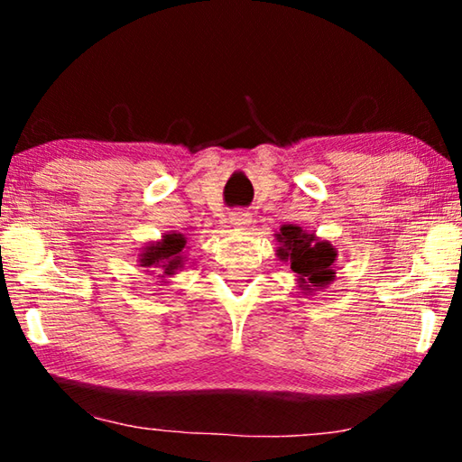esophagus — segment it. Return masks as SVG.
<instances>
[{
  "label": "esophagus",
  "instance_id": "1",
  "mask_svg": "<svg viewBox=\"0 0 462 462\" xmlns=\"http://www.w3.org/2000/svg\"><path fill=\"white\" fill-rule=\"evenodd\" d=\"M250 222H253V216H250L248 212H245V209H236V212L230 214V224L232 228L236 230H246Z\"/></svg>",
  "mask_w": 462,
  "mask_h": 462
}]
</instances>
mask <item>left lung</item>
<instances>
[{
    "label": "left lung",
    "instance_id": "left-lung-1",
    "mask_svg": "<svg viewBox=\"0 0 462 462\" xmlns=\"http://www.w3.org/2000/svg\"><path fill=\"white\" fill-rule=\"evenodd\" d=\"M275 240L279 242V261L291 264L300 293L314 295L319 289L334 283V263L338 259V250L330 242L318 238L316 232H308L295 224L281 226Z\"/></svg>",
    "mask_w": 462,
    "mask_h": 462
}]
</instances>
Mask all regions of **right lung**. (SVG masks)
Masks as SVG:
<instances>
[{
  "instance_id": "1",
  "label": "right lung",
  "mask_w": 462,
  "mask_h": 462,
  "mask_svg": "<svg viewBox=\"0 0 462 462\" xmlns=\"http://www.w3.org/2000/svg\"><path fill=\"white\" fill-rule=\"evenodd\" d=\"M185 245L187 240L183 234L167 232L161 240H152L140 248L138 263L146 271L161 269L159 283H169L171 277H175L185 267Z\"/></svg>"
}]
</instances>
